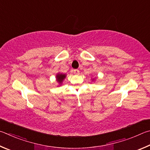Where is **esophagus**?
I'll list each match as a JSON object with an SVG mask.
<instances>
[{
  "instance_id": "obj_1",
  "label": "esophagus",
  "mask_w": 150,
  "mask_h": 150,
  "mask_svg": "<svg viewBox=\"0 0 150 150\" xmlns=\"http://www.w3.org/2000/svg\"><path fill=\"white\" fill-rule=\"evenodd\" d=\"M73 72H74V74L78 75V74H80V71L78 70V69H76V70H74Z\"/></svg>"
}]
</instances>
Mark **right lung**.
<instances>
[{"label": "right lung", "mask_w": 150, "mask_h": 150, "mask_svg": "<svg viewBox=\"0 0 150 150\" xmlns=\"http://www.w3.org/2000/svg\"><path fill=\"white\" fill-rule=\"evenodd\" d=\"M66 78V74H63L58 73L56 76L57 81L59 83V84H61L62 81L64 80V78Z\"/></svg>", "instance_id": "right-lung-1"}]
</instances>
